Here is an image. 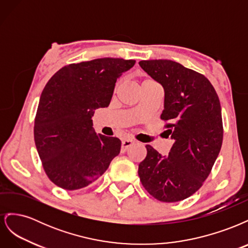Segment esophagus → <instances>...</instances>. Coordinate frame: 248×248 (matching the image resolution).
I'll list each match as a JSON object with an SVG mask.
<instances>
[{
    "mask_svg": "<svg viewBox=\"0 0 248 248\" xmlns=\"http://www.w3.org/2000/svg\"><path fill=\"white\" fill-rule=\"evenodd\" d=\"M133 144H134V140H132L130 139H125L122 140V149L127 150L128 148H130Z\"/></svg>",
    "mask_w": 248,
    "mask_h": 248,
    "instance_id": "34e87169",
    "label": "esophagus"
}]
</instances>
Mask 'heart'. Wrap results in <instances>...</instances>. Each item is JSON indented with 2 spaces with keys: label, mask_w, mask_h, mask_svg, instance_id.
<instances>
[{
  "label": "heart",
  "mask_w": 248,
  "mask_h": 248,
  "mask_svg": "<svg viewBox=\"0 0 248 248\" xmlns=\"http://www.w3.org/2000/svg\"><path fill=\"white\" fill-rule=\"evenodd\" d=\"M152 79H150V78H147V79H145V80H142V82H144V81H151Z\"/></svg>",
  "instance_id": "b5f03b06"
}]
</instances>
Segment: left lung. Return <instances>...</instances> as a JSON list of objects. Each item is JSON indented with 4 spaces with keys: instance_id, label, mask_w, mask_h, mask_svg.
<instances>
[{
    "instance_id": "8db88e82",
    "label": "left lung",
    "mask_w": 248,
    "mask_h": 248,
    "mask_svg": "<svg viewBox=\"0 0 248 248\" xmlns=\"http://www.w3.org/2000/svg\"><path fill=\"white\" fill-rule=\"evenodd\" d=\"M140 66L163 87L160 116L175 140L169 156L147 145L139 164L145 189L164 202L183 201L198 191L211 172L223 138L218 95L202 74L170 60L140 61Z\"/></svg>"
}]
</instances>
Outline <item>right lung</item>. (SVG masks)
<instances>
[{
	"label": "right lung",
	"mask_w": 248,
	"mask_h": 248,
	"mask_svg": "<svg viewBox=\"0 0 248 248\" xmlns=\"http://www.w3.org/2000/svg\"><path fill=\"white\" fill-rule=\"evenodd\" d=\"M134 60L101 58L62 67L44 87L34 140L44 171L65 190L84 188L106 171L120 153L118 138L97 134L95 109L110 102L117 79Z\"/></svg>",
	"instance_id": "right-lung-1"
}]
</instances>
